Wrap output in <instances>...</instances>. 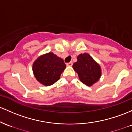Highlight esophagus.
Masks as SVG:
<instances>
[{
	"mask_svg": "<svg viewBox=\"0 0 132 132\" xmlns=\"http://www.w3.org/2000/svg\"><path fill=\"white\" fill-rule=\"evenodd\" d=\"M66 65L68 66H71L72 65H73V62L71 61V62H69V63H68L67 64H66Z\"/></svg>",
	"mask_w": 132,
	"mask_h": 132,
	"instance_id": "34e87169",
	"label": "esophagus"
}]
</instances>
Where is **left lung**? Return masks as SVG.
Wrapping results in <instances>:
<instances>
[{
	"instance_id": "8db88e82",
	"label": "left lung",
	"mask_w": 132,
	"mask_h": 132,
	"mask_svg": "<svg viewBox=\"0 0 132 132\" xmlns=\"http://www.w3.org/2000/svg\"><path fill=\"white\" fill-rule=\"evenodd\" d=\"M77 59V62L73 65V69L78 73L82 83L87 86H92L100 78V66L87 53L79 54Z\"/></svg>"
}]
</instances>
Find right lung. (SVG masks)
<instances>
[{"mask_svg": "<svg viewBox=\"0 0 132 132\" xmlns=\"http://www.w3.org/2000/svg\"><path fill=\"white\" fill-rule=\"evenodd\" d=\"M65 68L66 64L63 59L49 53L36 59L32 70L38 81L45 86H50L59 80Z\"/></svg>", "mask_w": 132, "mask_h": 132, "instance_id": "right-lung-1", "label": "right lung"}]
</instances>
